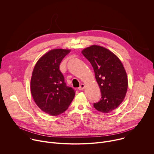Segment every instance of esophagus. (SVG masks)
Listing matches in <instances>:
<instances>
[{
  "mask_svg": "<svg viewBox=\"0 0 154 154\" xmlns=\"http://www.w3.org/2000/svg\"><path fill=\"white\" fill-rule=\"evenodd\" d=\"M84 88H85V85H84V84H81L80 85V86L78 88V89H79V91H81V90L84 89Z\"/></svg>",
  "mask_w": 154,
  "mask_h": 154,
  "instance_id": "34e87169",
  "label": "esophagus"
}]
</instances>
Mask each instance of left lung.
<instances>
[{
  "label": "left lung",
  "instance_id": "left-lung-1",
  "mask_svg": "<svg viewBox=\"0 0 154 154\" xmlns=\"http://www.w3.org/2000/svg\"><path fill=\"white\" fill-rule=\"evenodd\" d=\"M82 53L91 63L95 79L100 88L101 97L94 108L100 112L108 113L121 104L125 98L128 78L125 68L119 59L109 49L92 45Z\"/></svg>",
  "mask_w": 154,
  "mask_h": 154
}]
</instances>
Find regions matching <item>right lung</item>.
Listing matches in <instances>:
<instances>
[{
	"label": "right lung",
	"instance_id": "right-lung-1",
	"mask_svg": "<svg viewBox=\"0 0 154 154\" xmlns=\"http://www.w3.org/2000/svg\"><path fill=\"white\" fill-rule=\"evenodd\" d=\"M70 52L63 49L49 51L37 61L32 72V97L38 108L51 116L63 113L75 97V90L66 86L59 70L61 61Z\"/></svg>",
	"mask_w": 154,
	"mask_h": 154
}]
</instances>
